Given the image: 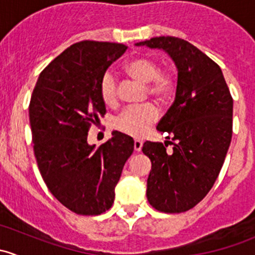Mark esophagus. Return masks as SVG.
Segmentation results:
<instances>
[{"label":"esophagus","mask_w":255,"mask_h":255,"mask_svg":"<svg viewBox=\"0 0 255 255\" xmlns=\"http://www.w3.org/2000/svg\"><path fill=\"white\" fill-rule=\"evenodd\" d=\"M142 146H143V142L139 139H135L134 140V150L135 151H140L142 150Z\"/></svg>","instance_id":"1"}]
</instances>
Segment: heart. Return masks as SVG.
Returning <instances> with one entry per match:
<instances>
[{
  "label": "heart",
  "mask_w": 255,
  "mask_h": 255,
  "mask_svg": "<svg viewBox=\"0 0 255 255\" xmlns=\"http://www.w3.org/2000/svg\"><path fill=\"white\" fill-rule=\"evenodd\" d=\"M125 70L130 78L146 84L149 96L156 100H165L175 89L176 79L171 71L160 70L156 60L150 56H135L127 61ZM100 97L109 107L117 106L118 86L111 71L104 74L100 81ZM158 120V110L153 105L128 107L115 121V128L130 137H143Z\"/></svg>",
  "instance_id": "b5f03b06"
}]
</instances>
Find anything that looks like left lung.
Instances as JSON below:
<instances>
[{
  "mask_svg": "<svg viewBox=\"0 0 255 255\" xmlns=\"http://www.w3.org/2000/svg\"><path fill=\"white\" fill-rule=\"evenodd\" d=\"M137 45L164 49L177 68L175 101L156 126L173 151L148 140L142 148L151 161L146 199L160 212H185L220 174L232 139L233 99L220 66L187 40L155 37Z\"/></svg>",
  "mask_w": 255,
  "mask_h": 255,
  "instance_id": "8db88e82",
  "label": "left lung"
}]
</instances>
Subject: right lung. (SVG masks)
<instances>
[{
  "mask_svg": "<svg viewBox=\"0 0 255 255\" xmlns=\"http://www.w3.org/2000/svg\"><path fill=\"white\" fill-rule=\"evenodd\" d=\"M126 49L95 40L70 45L45 66L30 97L38 168L49 191L78 215L96 216L111 208L116 185L134 150L132 138L117 130L100 146L87 143L91 125L106 113L100 81Z\"/></svg>",
  "mask_w": 255,
  "mask_h": 255,
  "instance_id": "right-lung-1",
  "label": "right lung"
}]
</instances>
